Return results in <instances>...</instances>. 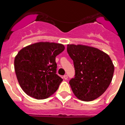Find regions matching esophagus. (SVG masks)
<instances>
[{
	"label": "esophagus",
	"instance_id": "1",
	"mask_svg": "<svg viewBox=\"0 0 125 125\" xmlns=\"http://www.w3.org/2000/svg\"><path fill=\"white\" fill-rule=\"evenodd\" d=\"M63 78H64V79H65V80H67V79H68V76H67V75H65L63 76Z\"/></svg>",
	"mask_w": 125,
	"mask_h": 125
}]
</instances>
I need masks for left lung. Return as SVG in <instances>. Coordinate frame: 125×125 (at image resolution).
Here are the masks:
<instances>
[{
  "mask_svg": "<svg viewBox=\"0 0 125 125\" xmlns=\"http://www.w3.org/2000/svg\"><path fill=\"white\" fill-rule=\"evenodd\" d=\"M73 62L75 77L69 81L76 97L91 101L104 93L111 82L115 67L109 55L100 50L82 44H67Z\"/></svg>",
  "mask_w": 125,
  "mask_h": 125,
  "instance_id": "8db88e82",
  "label": "left lung"
}]
</instances>
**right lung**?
Listing matches in <instances>:
<instances>
[{
    "instance_id": "right-lung-1",
    "label": "right lung",
    "mask_w": 125,
    "mask_h": 125,
    "mask_svg": "<svg viewBox=\"0 0 125 125\" xmlns=\"http://www.w3.org/2000/svg\"><path fill=\"white\" fill-rule=\"evenodd\" d=\"M63 44L39 42L23 48L14 59V69L21 87L36 99L48 98L56 91L63 79L56 74L55 57Z\"/></svg>"
}]
</instances>
